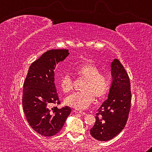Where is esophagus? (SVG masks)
I'll list each match as a JSON object with an SVG mask.
<instances>
[{
    "label": "esophagus",
    "instance_id": "34e87169",
    "mask_svg": "<svg viewBox=\"0 0 152 152\" xmlns=\"http://www.w3.org/2000/svg\"><path fill=\"white\" fill-rule=\"evenodd\" d=\"M74 113H81V114H83V115H86V113H84V112H83L82 111V110H79V109H74Z\"/></svg>",
    "mask_w": 152,
    "mask_h": 152
}]
</instances>
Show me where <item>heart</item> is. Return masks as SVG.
I'll return each instance as SVG.
<instances>
[{
    "instance_id": "b5f03b06",
    "label": "heart",
    "mask_w": 152,
    "mask_h": 152,
    "mask_svg": "<svg viewBox=\"0 0 152 152\" xmlns=\"http://www.w3.org/2000/svg\"><path fill=\"white\" fill-rule=\"evenodd\" d=\"M72 72L76 76L84 80L82 92H76L67 96L64 102L68 106L78 109L88 108L94 100V96L101 99L107 94L109 89V77L99 70L94 64L85 63L72 68ZM60 86L64 93L70 92L73 88L72 79L68 74L61 77Z\"/></svg>"
}]
</instances>
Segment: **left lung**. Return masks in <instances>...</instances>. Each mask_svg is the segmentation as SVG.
Masks as SVG:
<instances>
[{"label":"left lung","instance_id":"8db88e82","mask_svg":"<svg viewBox=\"0 0 152 152\" xmlns=\"http://www.w3.org/2000/svg\"><path fill=\"white\" fill-rule=\"evenodd\" d=\"M113 81L107 99L96 114L91 135L99 141H109L124 129L131 108L132 93L129 78L118 59L112 61Z\"/></svg>","mask_w":152,"mask_h":152}]
</instances>
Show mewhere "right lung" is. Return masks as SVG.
Segmentation results:
<instances>
[{
    "instance_id": "right-lung-1",
    "label": "right lung",
    "mask_w": 152,
    "mask_h": 152,
    "mask_svg": "<svg viewBox=\"0 0 152 152\" xmlns=\"http://www.w3.org/2000/svg\"><path fill=\"white\" fill-rule=\"evenodd\" d=\"M69 54L68 50L46 51L31 64L24 82L23 107L25 117L33 129L45 137L57 134L72 111L68 106L61 109L51 107L60 103L54 70Z\"/></svg>"
}]
</instances>
